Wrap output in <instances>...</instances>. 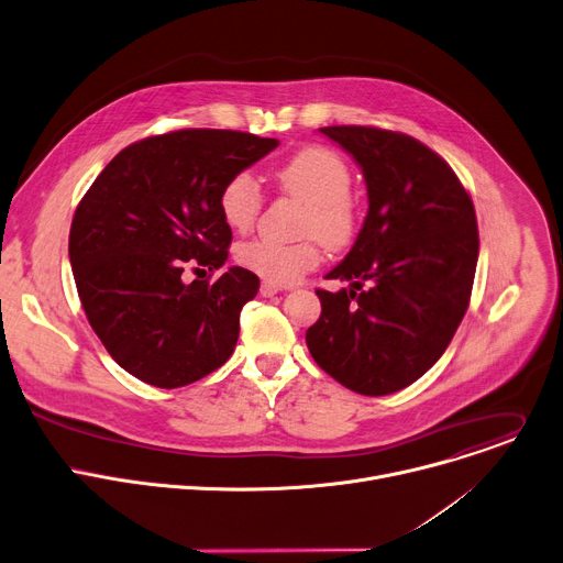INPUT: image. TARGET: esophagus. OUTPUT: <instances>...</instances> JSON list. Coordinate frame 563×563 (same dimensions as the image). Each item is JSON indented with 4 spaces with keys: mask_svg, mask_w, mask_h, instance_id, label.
<instances>
[{
    "mask_svg": "<svg viewBox=\"0 0 563 563\" xmlns=\"http://www.w3.org/2000/svg\"><path fill=\"white\" fill-rule=\"evenodd\" d=\"M279 290H282V286L271 284V282H262V288H260V292H262L264 297H273V295H277Z\"/></svg>",
    "mask_w": 563,
    "mask_h": 563,
    "instance_id": "obj_1",
    "label": "esophagus"
}]
</instances>
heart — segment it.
I'll use <instances>...</instances> for the list:
<instances>
[{"label":"heart","instance_id":"b5f03b06","mask_svg":"<svg viewBox=\"0 0 563 563\" xmlns=\"http://www.w3.org/2000/svg\"><path fill=\"white\" fill-rule=\"evenodd\" d=\"M279 190L306 206L301 232L318 234L327 245H346L355 232V203L349 195L351 169L346 161L329 147H303L277 172ZM264 206L257 180L247 172L230 176L219 192V212L228 228L247 232ZM236 262L262 279L288 286L320 264V243L306 236L295 243L253 239L236 247Z\"/></svg>","mask_w":563,"mask_h":563}]
</instances>
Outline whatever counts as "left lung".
I'll return each mask as SVG.
<instances>
[{
    "mask_svg": "<svg viewBox=\"0 0 563 563\" xmlns=\"http://www.w3.org/2000/svg\"><path fill=\"white\" fill-rule=\"evenodd\" d=\"M320 132L362 167L368 212L327 275L351 288L316 290L322 316L306 344L346 389L387 396L435 364L465 316L478 262L474 203L454 169L407 134L362 124Z\"/></svg>",
    "mask_w": 563,
    "mask_h": 563,
    "instance_id": "obj_1",
    "label": "left lung"
}]
</instances>
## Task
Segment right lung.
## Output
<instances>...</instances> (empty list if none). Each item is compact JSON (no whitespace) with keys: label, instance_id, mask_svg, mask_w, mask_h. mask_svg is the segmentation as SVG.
<instances>
[{"label":"right lung","instance_id":"add662e5","mask_svg":"<svg viewBox=\"0 0 563 563\" xmlns=\"http://www.w3.org/2000/svg\"><path fill=\"white\" fill-rule=\"evenodd\" d=\"M277 145L232 130L150 136L115 154L82 197L69 232L74 279L91 329L134 378L176 389L232 355L260 277L232 266L187 284L183 271L225 264L221 187Z\"/></svg>","mask_w":563,"mask_h":563}]
</instances>
